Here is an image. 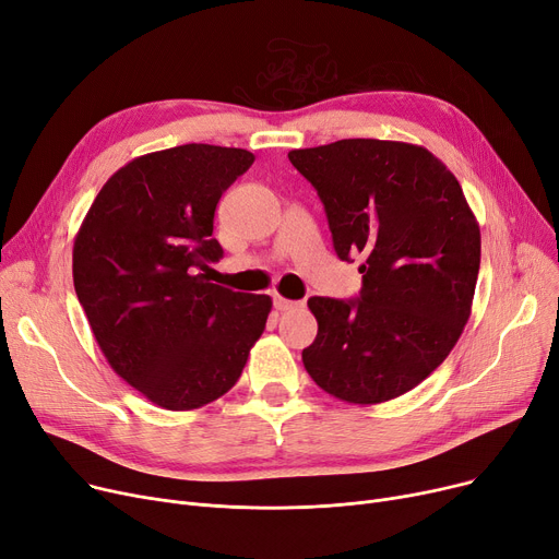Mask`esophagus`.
<instances>
[{
  "label": "esophagus",
  "instance_id": "1",
  "mask_svg": "<svg viewBox=\"0 0 559 559\" xmlns=\"http://www.w3.org/2000/svg\"><path fill=\"white\" fill-rule=\"evenodd\" d=\"M273 305H275V309H277V311H288V309L298 307V302H296V300H286V298H282L280 294H275V296H273Z\"/></svg>",
  "mask_w": 559,
  "mask_h": 559
}]
</instances>
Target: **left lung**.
Segmentation results:
<instances>
[{"instance_id":"left-lung-1","label":"left lung","mask_w":559,"mask_h":559,"mask_svg":"<svg viewBox=\"0 0 559 559\" xmlns=\"http://www.w3.org/2000/svg\"><path fill=\"white\" fill-rule=\"evenodd\" d=\"M288 162L318 191L338 259L364 257L359 298L307 302L318 321L307 373L345 403L393 401L462 336L480 227L455 175L420 145L343 139L290 150Z\"/></svg>"}]
</instances>
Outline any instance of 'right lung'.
I'll return each instance as SVG.
<instances>
[{
	"instance_id": "1",
	"label": "right lung",
	"mask_w": 559,
	"mask_h": 559,
	"mask_svg": "<svg viewBox=\"0 0 559 559\" xmlns=\"http://www.w3.org/2000/svg\"><path fill=\"white\" fill-rule=\"evenodd\" d=\"M254 162L189 143L143 154L102 186L76 231L72 280L99 350L154 405L189 412L243 373L273 307L211 284L221 195Z\"/></svg>"
}]
</instances>
